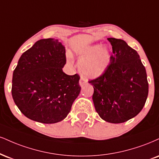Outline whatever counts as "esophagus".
Listing matches in <instances>:
<instances>
[{
    "label": "esophagus",
    "instance_id": "obj_1",
    "mask_svg": "<svg viewBox=\"0 0 159 159\" xmlns=\"http://www.w3.org/2000/svg\"><path fill=\"white\" fill-rule=\"evenodd\" d=\"M87 80L85 79V78H84L83 77H81V78H80V81H79V84L81 87H84L85 84H87Z\"/></svg>",
    "mask_w": 159,
    "mask_h": 159
}]
</instances>
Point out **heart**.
<instances>
[{"label": "heart", "mask_w": 159, "mask_h": 159, "mask_svg": "<svg viewBox=\"0 0 159 159\" xmlns=\"http://www.w3.org/2000/svg\"><path fill=\"white\" fill-rule=\"evenodd\" d=\"M80 72L89 79L101 77L110 66L112 55L107 46L99 43L85 46L78 49Z\"/></svg>", "instance_id": "1"}]
</instances>
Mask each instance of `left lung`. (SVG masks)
Listing matches in <instances>:
<instances>
[{
	"label": "left lung",
	"instance_id": "obj_1",
	"mask_svg": "<svg viewBox=\"0 0 159 159\" xmlns=\"http://www.w3.org/2000/svg\"><path fill=\"white\" fill-rule=\"evenodd\" d=\"M112 60L101 77L89 81L95 110L109 123H123L144 107L148 95L147 72L139 55L124 40L109 38Z\"/></svg>",
	"mask_w": 159,
	"mask_h": 159
}]
</instances>
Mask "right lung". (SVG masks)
<instances>
[{"label":"right lung","mask_w":159,"mask_h":159,"mask_svg":"<svg viewBox=\"0 0 159 159\" xmlns=\"http://www.w3.org/2000/svg\"><path fill=\"white\" fill-rule=\"evenodd\" d=\"M65 47L55 38L41 39L22 54L13 72L12 95L20 112L40 123L63 121L81 92L79 75H68Z\"/></svg>","instance_id":"right-lung-1"}]
</instances>
